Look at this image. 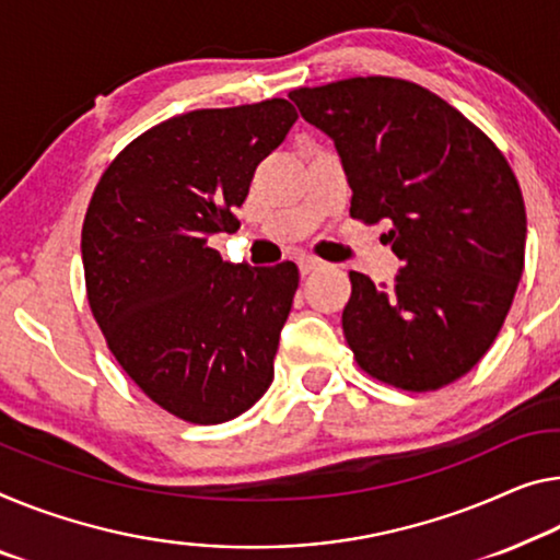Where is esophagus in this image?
<instances>
[{"mask_svg":"<svg viewBox=\"0 0 560 560\" xmlns=\"http://www.w3.org/2000/svg\"><path fill=\"white\" fill-rule=\"evenodd\" d=\"M298 268H300V272H303V275H310V272L320 270V268H323V262L317 260V257H303V260L298 262Z\"/></svg>","mask_w":560,"mask_h":560,"instance_id":"1","label":"esophagus"}]
</instances>
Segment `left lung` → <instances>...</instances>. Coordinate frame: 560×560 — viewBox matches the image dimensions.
<instances>
[{
  "instance_id": "1",
  "label": "left lung",
  "mask_w": 560,
  "mask_h": 560,
  "mask_svg": "<svg viewBox=\"0 0 560 560\" xmlns=\"http://www.w3.org/2000/svg\"><path fill=\"white\" fill-rule=\"evenodd\" d=\"M288 97L335 142L350 218L388 220L402 260L390 288L350 272L342 332L358 365L425 393L486 355L526 260V205L513 170L476 125L420 84L350 77Z\"/></svg>"
}]
</instances>
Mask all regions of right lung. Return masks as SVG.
I'll use <instances>...</instances> for the list:
<instances>
[{
	"label": "right lung",
	"instance_id": "1",
	"mask_svg": "<svg viewBox=\"0 0 560 560\" xmlns=\"http://www.w3.org/2000/svg\"><path fill=\"white\" fill-rule=\"evenodd\" d=\"M295 119L280 97L170 117L112 160L84 214V282L107 348L187 423L237 418L272 383L298 265H232L210 237L240 228L255 167Z\"/></svg>",
	"mask_w": 560,
	"mask_h": 560
}]
</instances>
